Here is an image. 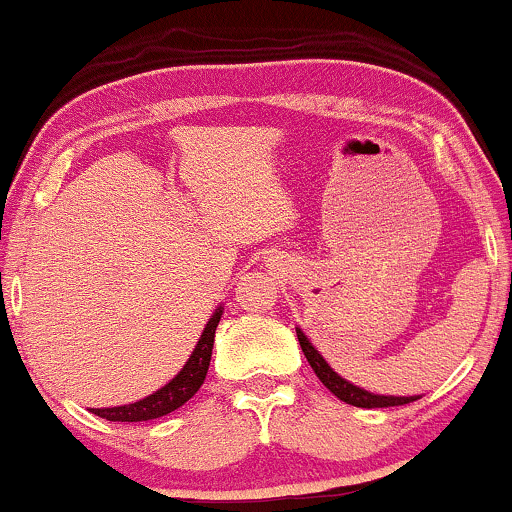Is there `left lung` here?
I'll return each mask as SVG.
<instances>
[{
  "label": "left lung",
  "instance_id": "1",
  "mask_svg": "<svg viewBox=\"0 0 512 512\" xmlns=\"http://www.w3.org/2000/svg\"><path fill=\"white\" fill-rule=\"evenodd\" d=\"M298 341H300V348H303V353L307 357V362H310V367L315 369L319 381H322V384L331 393H334V396L341 398L343 403L357 405V408H393V405H408V403H412V400H417L415 396H405V398L374 396V393H369L365 389H357V386H353L350 381H346L343 377H338L334 369L326 365L324 357L317 353L315 346L307 341L305 334L300 329H298Z\"/></svg>",
  "mask_w": 512,
  "mask_h": 512
}]
</instances>
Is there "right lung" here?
<instances>
[{
  "mask_svg": "<svg viewBox=\"0 0 512 512\" xmlns=\"http://www.w3.org/2000/svg\"><path fill=\"white\" fill-rule=\"evenodd\" d=\"M219 319H221V307L207 322L205 331H202L200 341H197V346L193 350V355L188 357L186 367H183L181 372L169 381V384L152 393V396L138 400V403L121 405V408H92V412L109 422H147V420H157V417L169 415V412L181 408L183 403H188L207 377L209 360H212L214 331H217Z\"/></svg>",
  "mask_w": 512,
  "mask_h": 512,
  "instance_id": "right-lung-1",
  "label": "right lung"
}]
</instances>
